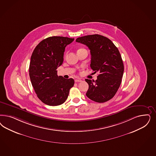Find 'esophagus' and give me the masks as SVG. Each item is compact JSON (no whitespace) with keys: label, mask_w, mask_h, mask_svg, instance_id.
<instances>
[{"label":"esophagus","mask_w":156,"mask_h":156,"mask_svg":"<svg viewBox=\"0 0 156 156\" xmlns=\"http://www.w3.org/2000/svg\"><path fill=\"white\" fill-rule=\"evenodd\" d=\"M75 82L76 83H78V82H81V80H80V79H76Z\"/></svg>","instance_id":"1"}]
</instances>
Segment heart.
Segmentation results:
<instances>
[{
    "mask_svg": "<svg viewBox=\"0 0 156 156\" xmlns=\"http://www.w3.org/2000/svg\"><path fill=\"white\" fill-rule=\"evenodd\" d=\"M81 49H79V50H81Z\"/></svg>",
    "mask_w": 156,
    "mask_h": 156,
    "instance_id": "obj_1",
    "label": "heart"
}]
</instances>
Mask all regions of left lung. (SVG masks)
Segmentation results:
<instances>
[{
	"mask_svg": "<svg viewBox=\"0 0 156 156\" xmlns=\"http://www.w3.org/2000/svg\"><path fill=\"white\" fill-rule=\"evenodd\" d=\"M76 41L88 47L91 55L90 68L94 73L99 72L96 80H85L89 85L86 95L98 103L110 100L119 89L124 71L118 48L110 39L99 34L79 37Z\"/></svg>",
	"mask_w": 156,
	"mask_h": 156,
	"instance_id": "8db88e82",
	"label": "left lung"
}]
</instances>
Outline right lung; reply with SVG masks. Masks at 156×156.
<instances>
[{
	"mask_svg": "<svg viewBox=\"0 0 156 156\" xmlns=\"http://www.w3.org/2000/svg\"><path fill=\"white\" fill-rule=\"evenodd\" d=\"M74 38L53 36L41 41L31 56L29 76L37 97L44 103L58 106L66 101L75 81L57 75L66 47Z\"/></svg>",
	"mask_w": 156,
	"mask_h": 156,
	"instance_id": "1",
	"label": "right lung"
}]
</instances>
